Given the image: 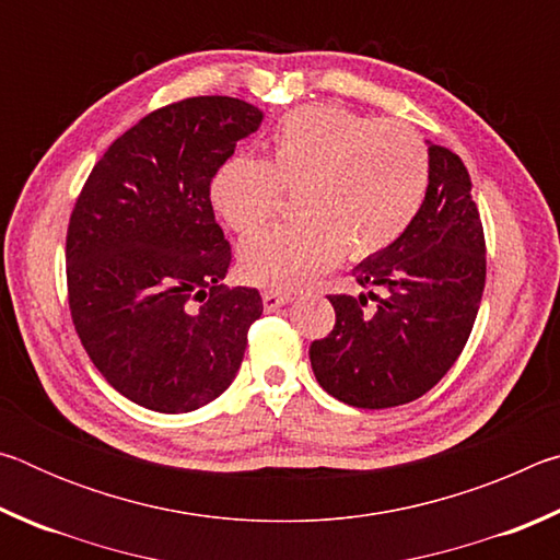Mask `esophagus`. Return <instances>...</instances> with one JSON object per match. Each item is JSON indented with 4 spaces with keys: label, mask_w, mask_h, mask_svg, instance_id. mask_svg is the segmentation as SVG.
Segmentation results:
<instances>
[{
    "label": "esophagus",
    "mask_w": 560,
    "mask_h": 560,
    "mask_svg": "<svg viewBox=\"0 0 560 560\" xmlns=\"http://www.w3.org/2000/svg\"><path fill=\"white\" fill-rule=\"evenodd\" d=\"M261 301H264V308H267V311H277L281 306H287L291 296H289V293H279V291H264Z\"/></svg>",
    "instance_id": "obj_1"
}]
</instances>
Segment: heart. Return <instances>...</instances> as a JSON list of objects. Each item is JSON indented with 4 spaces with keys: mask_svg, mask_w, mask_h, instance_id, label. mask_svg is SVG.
Segmentation results:
<instances>
[{
    "mask_svg": "<svg viewBox=\"0 0 560 560\" xmlns=\"http://www.w3.org/2000/svg\"><path fill=\"white\" fill-rule=\"evenodd\" d=\"M430 158L422 138L397 120H375L340 106H303L271 132V160L234 155L217 170L210 200L234 232L249 234L299 189L301 220L249 236L240 249L246 281L301 289L348 252L371 257L400 236L428 192Z\"/></svg>",
    "mask_w": 560,
    "mask_h": 560,
    "instance_id": "b5f03b06",
    "label": "heart"
}]
</instances>
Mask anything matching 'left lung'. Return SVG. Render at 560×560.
Wrapping results in <instances>:
<instances>
[{
  "label": "left lung",
  "mask_w": 560,
  "mask_h": 560,
  "mask_svg": "<svg viewBox=\"0 0 560 560\" xmlns=\"http://www.w3.org/2000/svg\"><path fill=\"white\" fill-rule=\"evenodd\" d=\"M428 145L430 185L415 220L353 269L365 293L328 296L336 326L308 350L318 385L363 410L412 402L438 385L485 291L487 246L469 173L452 150Z\"/></svg>",
  "instance_id": "8db88e82"
}]
</instances>
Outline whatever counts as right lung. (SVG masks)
I'll return each mask as SVG.
<instances>
[{
  "mask_svg": "<svg viewBox=\"0 0 560 560\" xmlns=\"http://www.w3.org/2000/svg\"><path fill=\"white\" fill-rule=\"evenodd\" d=\"M264 113L197 96L136 122L93 165L66 234L71 318L101 375L136 405L192 412L240 371L257 289H226L230 242L210 183Z\"/></svg>",
  "mask_w": 560,
  "mask_h": 560,
  "instance_id": "1",
  "label": "right lung"
}]
</instances>
